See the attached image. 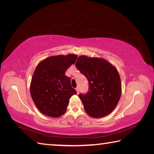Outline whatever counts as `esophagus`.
<instances>
[{"mask_svg":"<svg viewBox=\"0 0 154 154\" xmlns=\"http://www.w3.org/2000/svg\"><path fill=\"white\" fill-rule=\"evenodd\" d=\"M75 90H76V91H77V94H79V88H78V87H77V88H76V89H75Z\"/></svg>","mask_w":154,"mask_h":154,"instance_id":"1","label":"esophagus"}]
</instances>
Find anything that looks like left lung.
Masks as SVG:
<instances>
[{"label":"left lung","mask_w":154,"mask_h":154,"mask_svg":"<svg viewBox=\"0 0 154 154\" xmlns=\"http://www.w3.org/2000/svg\"><path fill=\"white\" fill-rule=\"evenodd\" d=\"M75 66L89 83L88 92L79 94L86 113L94 118L110 114L122 94L121 79L117 69L105 59L85 56H79Z\"/></svg>","instance_id":"8db88e82"}]
</instances>
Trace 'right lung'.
<instances>
[{
	"label": "right lung",
	"instance_id": "add662e5",
	"mask_svg": "<svg viewBox=\"0 0 154 154\" xmlns=\"http://www.w3.org/2000/svg\"><path fill=\"white\" fill-rule=\"evenodd\" d=\"M77 56L49 57L37 65L30 83V95L36 107L45 116L58 118L66 111L69 98L76 94L71 79L65 75Z\"/></svg>",
	"mask_w": 154,
	"mask_h": 154
}]
</instances>
